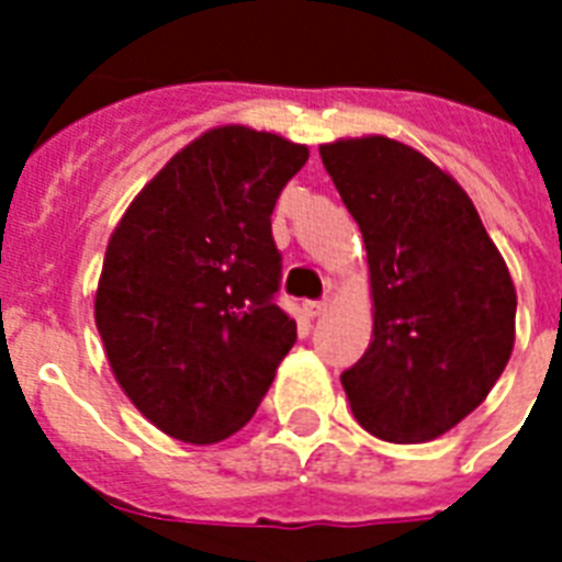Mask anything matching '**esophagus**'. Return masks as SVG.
I'll return each instance as SVG.
<instances>
[{
  "mask_svg": "<svg viewBox=\"0 0 562 562\" xmlns=\"http://www.w3.org/2000/svg\"><path fill=\"white\" fill-rule=\"evenodd\" d=\"M303 312H306L308 317H321L326 312V300H306V303H303Z\"/></svg>",
  "mask_w": 562,
  "mask_h": 562,
  "instance_id": "obj_1",
  "label": "esophagus"
}]
</instances>
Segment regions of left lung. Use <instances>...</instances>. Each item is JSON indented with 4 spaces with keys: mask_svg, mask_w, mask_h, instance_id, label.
<instances>
[{
    "mask_svg": "<svg viewBox=\"0 0 562 562\" xmlns=\"http://www.w3.org/2000/svg\"><path fill=\"white\" fill-rule=\"evenodd\" d=\"M368 247L373 341L341 384L387 443H423L487 400L516 338L505 259L452 175L387 136L321 145Z\"/></svg>",
    "mask_w": 562,
    "mask_h": 562,
    "instance_id": "8db88e82",
    "label": "left lung"
}]
</instances>
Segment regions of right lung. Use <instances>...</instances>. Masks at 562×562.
I'll return each mask as SVG.
<instances>
[{
  "instance_id": "1",
  "label": "right lung",
  "mask_w": 562,
  "mask_h": 562,
  "mask_svg": "<svg viewBox=\"0 0 562 562\" xmlns=\"http://www.w3.org/2000/svg\"><path fill=\"white\" fill-rule=\"evenodd\" d=\"M306 160V145L277 134L212 127L145 183L110 236L95 326L127 400L169 437L236 435L297 341L273 303L271 212Z\"/></svg>"
}]
</instances>
